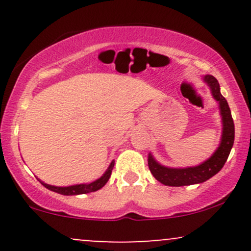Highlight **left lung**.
I'll return each instance as SVG.
<instances>
[{
    "label": "left lung",
    "instance_id": "1",
    "mask_svg": "<svg viewBox=\"0 0 251 251\" xmlns=\"http://www.w3.org/2000/svg\"><path fill=\"white\" fill-rule=\"evenodd\" d=\"M203 81L209 86L212 98L218 102L220 113L222 117V137L220 145L211 157L204 160L200 165L188 166V168H169L159 164L154 159L152 153H149V169L158 181L168 186H184L192 184L204 183L212 176L221 171L226 164L235 139V125L232 120L231 112L226 98L221 94L220 83L215 76L204 75Z\"/></svg>",
    "mask_w": 251,
    "mask_h": 251
}]
</instances>
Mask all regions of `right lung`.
Listing matches in <instances>:
<instances>
[{
	"label": "right lung",
	"instance_id": "add662e5",
	"mask_svg": "<svg viewBox=\"0 0 251 251\" xmlns=\"http://www.w3.org/2000/svg\"><path fill=\"white\" fill-rule=\"evenodd\" d=\"M114 166V160H112L109 166L107 168V170L105 171L101 177L98 178L97 180L92 181V183H86V184H75V185H70V186H55V185H50V184L45 183L41 179H37L40 180V183L42 184L45 188H47L50 191L56 192V194L63 195V196H76V195H83V194H89V192H94L98 191L105 186V184L107 183L109 177H111L112 174V170H113Z\"/></svg>",
	"mask_w": 251,
	"mask_h": 251
}]
</instances>
